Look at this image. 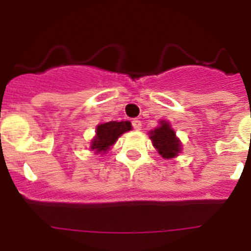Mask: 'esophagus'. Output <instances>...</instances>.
<instances>
[{"instance_id":"34e87169","label":"esophagus","mask_w":251,"mask_h":251,"mask_svg":"<svg viewBox=\"0 0 251 251\" xmlns=\"http://www.w3.org/2000/svg\"><path fill=\"white\" fill-rule=\"evenodd\" d=\"M132 126L136 130H141V128H142V123H141V121H138V119H133Z\"/></svg>"}]
</instances>
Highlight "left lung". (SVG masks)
Instances as JSON below:
<instances>
[{
    "label": "left lung",
    "instance_id": "8db88e82",
    "mask_svg": "<svg viewBox=\"0 0 251 251\" xmlns=\"http://www.w3.org/2000/svg\"><path fill=\"white\" fill-rule=\"evenodd\" d=\"M153 146L163 158H174L181 152V142L176 137L171 124L166 121L159 122V127L150 132Z\"/></svg>",
    "mask_w": 251,
    "mask_h": 251
}]
</instances>
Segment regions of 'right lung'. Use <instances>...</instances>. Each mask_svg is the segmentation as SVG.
Wrapping results in <instances>:
<instances>
[{
    "mask_svg": "<svg viewBox=\"0 0 251 251\" xmlns=\"http://www.w3.org/2000/svg\"><path fill=\"white\" fill-rule=\"evenodd\" d=\"M132 129L130 122H108V123H101L97 126L95 130V137L92 141L90 150L95 151V153L106 152L110 146H113L117 142V139L123 134Z\"/></svg>",
    "mask_w": 251,
    "mask_h": 251,
    "instance_id": "add662e5",
    "label": "right lung"
}]
</instances>
